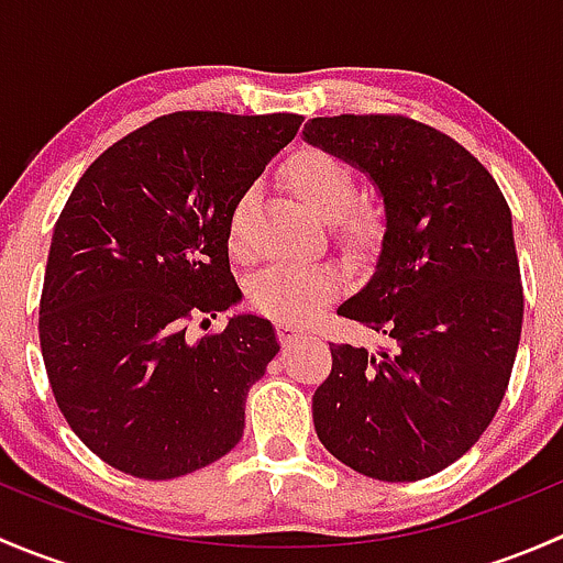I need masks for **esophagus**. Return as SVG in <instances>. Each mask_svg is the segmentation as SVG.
Segmentation results:
<instances>
[{"instance_id": "1", "label": "esophagus", "mask_w": 563, "mask_h": 563, "mask_svg": "<svg viewBox=\"0 0 563 563\" xmlns=\"http://www.w3.org/2000/svg\"><path fill=\"white\" fill-rule=\"evenodd\" d=\"M277 334H280V340H283V343H291L294 338H299V334H302V329H299V327H294V323H286V321H280V323H277Z\"/></svg>"}]
</instances>
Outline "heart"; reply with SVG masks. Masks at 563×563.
<instances>
[{
    "mask_svg": "<svg viewBox=\"0 0 563 563\" xmlns=\"http://www.w3.org/2000/svg\"><path fill=\"white\" fill-rule=\"evenodd\" d=\"M280 179L305 209H310L318 220L332 223L345 242H365L376 234L382 209L373 198H354V172L340 157L305 146L283 163ZM250 207V190L242 192L231 207L229 245L236 253L242 250ZM338 291L340 277L329 266H269L250 286V302L277 321L302 323L313 318Z\"/></svg>",
    "mask_w": 563,
    "mask_h": 563,
    "instance_id": "1",
    "label": "heart"
}]
</instances>
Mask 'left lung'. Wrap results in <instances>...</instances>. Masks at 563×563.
Segmentation results:
<instances>
[{
  "label": "left lung",
  "instance_id": "left-lung-1",
  "mask_svg": "<svg viewBox=\"0 0 563 563\" xmlns=\"http://www.w3.org/2000/svg\"><path fill=\"white\" fill-rule=\"evenodd\" d=\"M302 135L384 198L376 269L338 316L389 349L329 345L316 433L360 474L424 479L479 441L512 376L523 327L512 212L468 150L408 117H316Z\"/></svg>",
  "mask_w": 563,
  "mask_h": 563
}]
</instances>
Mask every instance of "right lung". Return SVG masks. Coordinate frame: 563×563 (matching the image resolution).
Here are the masks:
<instances>
[{
	"mask_svg": "<svg viewBox=\"0 0 563 563\" xmlns=\"http://www.w3.org/2000/svg\"><path fill=\"white\" fill-rule=\"evenodd\" d=\"M302 117L176 111L84 172L54 225L40 349L56 406L100 460L174 479L234 450L247 391L280 351L266 318L187 321L240 302L229 214Z\"/></svg>",
	"mask_w": 563,
	"mask_h": 563,
	"instance_id": "obj_1",
	"label": "right lung"
}]
</instances>
